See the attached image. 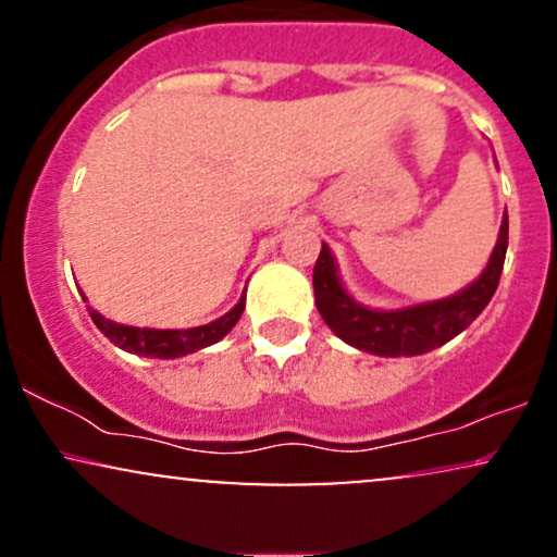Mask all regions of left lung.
<instances>
[{
	"label": "left lung",
	"instance_id": "8db88e82",
	"mask_svg": "<svg viewBox=\"0 0 557 557\" xmlns=\"http://www.w3.org/2000/svg\"><path fill=\"white\" fill-rule=\"evenodd\" d=\"M508 251V212L503 214L500 233L492 248L487 267L471 285L453 296L426 300V304L403 306V309H369L345 290L337 261L327 243L314 264V298L324 324L341 337L372 356L398 359L421 356L440 348L469 327L495 296Z\"/></svg>",
	"mask_w": 557,
	"mask_h": 557
}]
</instances>
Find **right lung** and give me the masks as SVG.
I'll list each match as a JSON object with an SVG mask.
<instances>
[{"label":"right lung","mask_w":557,"mask_h":557,"mask_svg":"<svg viewBox=\"0 0 557 557\" xmlns=\"http://www.w3.org/2000/svg\"><path fill=\"white\" fill-rule=\"evenodd\" d=\"M86 300V296H83ZM243 309H246V290L238 304L222 314L214 322L201 324V327H188V330H154V327H131V324L112 322V319L101 317L94 306H88V314H91L94 324L104 337H110V343L117 348L127 350V354L146 356V359H181V356L196 354V350L209 348V345L220 343L230 330L235 327Z\"/></svg>","instance_id":"right-lung-1"}]
</instances>
